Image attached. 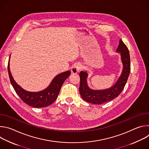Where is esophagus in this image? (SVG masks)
<instances>
[{"mask_svg": "<svg viewBox=\"0 0 149 149\" xmlns=\"http://www.w3.org/2000/svg\"><path fill=\"white\" fill-rule=\"evenodd\" d=\"M81 68V66L79 64H75L71 69V72L72 74H78Z\"/></svg>", "mask_w": 149, "mask_h": 149, "instance_id": "esophagus-1", "label": "esophagus"}]
</instances>
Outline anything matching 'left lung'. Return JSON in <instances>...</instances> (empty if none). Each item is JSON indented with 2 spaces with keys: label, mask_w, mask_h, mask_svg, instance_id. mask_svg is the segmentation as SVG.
Here are the masks:
<instances>
[{
  "label": "left lung",
  "mask_w": 149,
  "mask_h": 149,
  "mask_svg": "<svg viewBox=\"0 0 149 149\" xmlns=\"http://www.w3.org/2000/svg\"><path fill=\"white\" fill-rule=\"evenodd\" d=\"M116 52L120 54L123 67L121 74L111 87L99 90L91 89L87 81L88 75L87 72L83 71L80 72L79 90L80 95L84 100L94 104H101L114 99L122 92L130 72V58L129 49L121 39L120 40Z\"/></svg>",
  "instance_id": "8db88e82"
}]
</instances>
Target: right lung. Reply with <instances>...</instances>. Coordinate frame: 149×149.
<instances>
[{
    "label": "right lung",
    "instance_id": "right-lung-1",
    "mask_svg": "<svg viewBox=\"0 0 149 149\" xmlns=\"http://www.w3.org/2000/svg\"><path fill=\"white\" fill-rule=\"evenodd\" d=\"M9 61L10 57L8 70L12 86L16 94L24 102L35 108L45 107L52 104L57 98L63 83L71 74L70 71L61 73L55 77L49 86L45 90L38 92L28 91L19 86L14 80L10 71Z\"/></svg>",
    "mask_w": 149,
    "mask_h": 149
}]
</instances>
